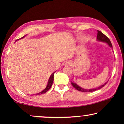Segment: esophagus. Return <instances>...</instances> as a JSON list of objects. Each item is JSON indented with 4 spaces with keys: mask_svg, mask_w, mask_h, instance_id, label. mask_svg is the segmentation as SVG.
I'll use <instances>...</instances> for the list:
<instances>
[{
    "mask_svg": "<svg viewBox=\"0 0 124 124\" xmlns=\"http://www.w3.org/2000/svg\"><path fill=\"white\" fill-rule=\"evenodd\" d=\"M71 64H72V63H71L70 61H67L66 62V64L67 65H70Z\"/></svg>",
    "mask_w": 124,
    "mask_h": 124,
    "instance_id": "1",
    "label": "esophagus"
}]
</instances>
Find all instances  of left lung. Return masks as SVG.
Returning a JSON list of instances; mask_svg holds the SVG:
<instances>
[{
    "instance_id": "8db88e82",
    "label": "left lung",
    "mask_w": 124,
    "mask_h": 124,
    "mask_svg": "<svg viewBox=\"0 0 124 124\" xmlns=\"http://www.w3.org/2000/svg\"><path fill=\"white\" fill-rule=\"evenodd\" d=\"M97 39L98 40L101 41H103V42H106V43H108V44L111 47H112V43H111V41L109 40V39L106 36V35H105L103 33H102L101 32H100V31L97 30ZM107 84V83H106L105 84H104L103 85L99 87L98 88H96V89H89V90H86V89H82V88L79 87L78 85L77 84H76L75 83H72V85H73V86L74 87L75 89H76L77 90H78L79 91H81V92H93V91H95L96 90H98V89H100L102 88L104 86L106 85Z\"/></svg>"
}]
</instances>
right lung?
Returning <instances> with one entry per match:
<instances>
[{"label":"right lung","mask_w":124,"mask_h":124,"mask_svg":"<svg viewBox=\"0 0 124 124\" xmlns=\"http://www.w3.org/2000/svg\"><path fill=\"white\" fill-rule=\"evenodd\" d=\"M24 37H22L21 38H23ZM21 38L18 39V40H19V39H21ZM54 73H55V72H54V73H52V74L51 75V76H50V78H49V81H48V84H47V85L46 87L44 90H43V91H42L41 92H39V93H37V94H35V95H41V94L44 93H45V92H46L47 91H49V89H50V88H51V86L52 85V83H53V81H54Z\"/></svg>","instance_id":"add662e5"}]
</instances>
